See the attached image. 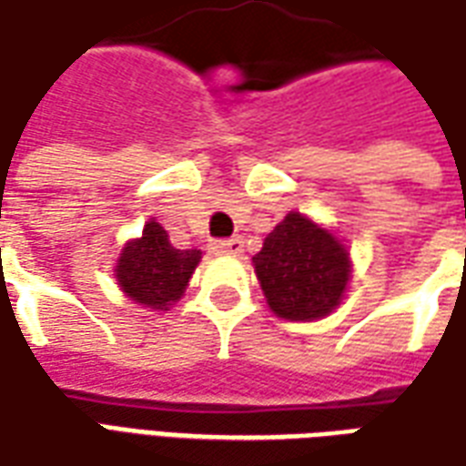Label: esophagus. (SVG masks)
Masks as SVG:
<instances>
[{
  "instance_id": "34e87169",
  "label": "esophagus",
  "mask_w": 466,
  "mask_h": 466,
  "mask_svg": "<svg viewBox=\"0 0 466 466\" xmlns=\"http://www.w3.org/2000/svg\"><path fill=\"white\" fill-rule=\"evenodd\" d=\"M242 239L239 237H229V239H217V242L211 244V249L217 252V255H239L242 252Z\"/></svg>"
}]
</instances>
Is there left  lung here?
Listing matches in <instances>:
<instances>
[{"instance_id":"8db88e82","label":"left lung","mask_w":466,"mask_h":466,"mask_svg":"<svg viewBox=\"0 0 466 466\" xmlns=\"http://www.w3.org/2000/svg\"><path fill=\"white\" fill-rule=\"evenodd\" d=\"M252 262L269 308L288 320L328 315L350 278L346 247L298 211L272 229Z\"/></svg>"}]
</instances>
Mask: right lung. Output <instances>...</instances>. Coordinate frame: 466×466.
<instances>
[{
	"label": "right lung",
	"instance_id": "right-lung-1",
	"mask_svg": "<svg viewBox=\"0 0 466 466\" xmlns=\"http://www.w3.org/2000/svg\"><path fill=\"white\" fill-rule=\"evenodd\" d=\"M199 249H177L158 222L143 227V237L131 242L118 259L116 278L128 298L146 308L166 310L181 298L187 282L199 265Z\"/></svg>",
	"mask_w": 466,
	"mask_h": 466
}]
</instances>
